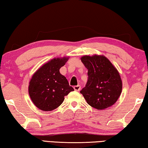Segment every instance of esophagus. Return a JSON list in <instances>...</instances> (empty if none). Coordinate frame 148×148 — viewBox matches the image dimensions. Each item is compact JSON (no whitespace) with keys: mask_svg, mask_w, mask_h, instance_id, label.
<instances>
[{"mask_svg":"<svg viewBox=\"0 0 148 148\" xmlns=\"http://www.w3.org/2000/svg\"><path fill=\"white\" fill-rule=\"evenodd\" d=\"M74 89L75 91H79L80 89H81V86H79V85H77V86H74Z\"/></svg>","mask_w":148,"mask_h":148,"instance_id":"34e87169","label":"esophagus"}]
</instances>
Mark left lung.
Returning <instances> with one entry per match:
<instances>
[{
  "instance_id": "left-lung-1",
  "label": "left lung",
  "mask_w": 148,
  "mask_h": 148,
  "mask_svg": "<svg viewBox=\"0 0 148 148\" xmlns=\"http://www.w3.org/2000/svg\"><path fill=\"white\" fill-rule=\"evenodd\" d=\"M81 61L88 70V79L80 92L87 104L104 110L116 103L122 91L119 72L104 56H84Z\"/></svg>"
}]
</instances>
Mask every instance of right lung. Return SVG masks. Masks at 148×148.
<instances>
[{
  "label": "right lung",
  "instance_id": "obj_1",
  "mask_svg": "<svg viewBox=\"0 0 148 148\" xmlns=\"http://www.w3.org/2000/svg\"><path fill=\"white\" fill-rule=\"evenodd\" d=\"M69 57L54 58L42 66L32 76L29 82V94L32 102L43 111L56 109L64 100V97L74 89L70 86L66 77L59 69Z\"/></svg>",
  "mask_w": 148,
  "mask_h": 148
}]
</instances>
